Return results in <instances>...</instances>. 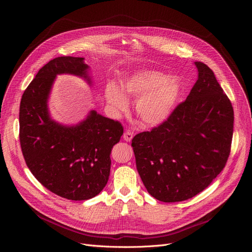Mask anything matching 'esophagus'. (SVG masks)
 Here are the masks:
<instances>
[{
  "label": "esophagus",
  "mask_w": 252,
  "mask_h": 252,
  "mask_svg": "<svg viewBox=\"0 0 252 252\" xmlns=\"http://www.w3.org/2000/svg\"><path fill=\"white\" fill-rule=\"evenodd\" d=\"M133 137H134L133 131H130V130H128V129L125 131V134H124V140H125V141L129 142V141H131V139H133Z\"/></svg>",
  "instance_id": "obj_1"
}]
</instances>
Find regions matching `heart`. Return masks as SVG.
I'll list each match as a JSON object with an SVG mask.
<instances>
[{
  "mask_svg": "<svg viewBox=\"0 0 252 252\" xmlns=\"http://www.w3.org/2000/svg\"><path fill=\"white\" fill-rule=\"evenodd\" d=\"M121 89L122 92L113 84L106 87L105 97L111 107L116 112H123L128 107L126 99H138L136 114L143 124L154 126L164 123L173 113L183 86L177 76L141 69L125 78Z\"/></svg>",
  "mask_w": 252,
  "mask_h": 252,
  "instance_id": "obj_1",
  "label": "heart"
}]
</instances>
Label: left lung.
Masks as SVG:
<instances>
[{"mask_svg":"<svg viewBox=\"0 0 252 252\" xmlns=\"http://www.w3.org/2000/svg\"><path fill=\"white\" fill-rule=\"evenodd\" d=\"M198 79L164 123L131 140L138 173L162 202L190 199L207 188L227 163L233 106L214 71L197 61Z\"/></svg>","mask_w":252,"mask_h":252,"instance_id":"obj_1","label":"left lung"}]
</instances>
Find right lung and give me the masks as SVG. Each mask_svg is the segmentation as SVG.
<instances>
[{
  "label": "right lung",
  "instance_id": "right-lung-1",
  "mask_svg": "<svg viewBox=\"0 0 252 252\" xmlns=\"http://www.w3.org/2000/svg\"><path fill=\"white\" fill-rule=\"evenodd\" d=\"M84 58L63 56L49 61L24 91L19 109V140L26 165L45 188L68 200H87L108 182L110 153L124 134L122 124L92 110L76 126L50 118L48 99L57 74L87 79Z\"/></svg>",
  "mask_w": 252,
  "mask_h": 252
}]
</instances>
